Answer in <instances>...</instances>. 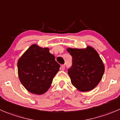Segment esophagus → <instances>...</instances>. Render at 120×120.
<instances>
[{
    "label": "esophagus",
    "mask_w": 120,
    "mask_h": 120,
    "mask_svg": "<svg viewBox=\"0 0 120 120\" xmlns=\"http://www.w3.org/2000/svg\"><path fill=\"white\" fill-rule=\"evenodd\" d=\"M61 69H62V70H64V69H65V65H61Z\"/></svg>",
    "instance_id": "1"
}]
</instances>
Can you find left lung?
Segmentation results:
<instances>
[{
    "mask_svg": "<svg viewBox=\"0 0 120 120\" xmlns=\"http://www.w3.org/2000/svg\"><path fill=\"white\" fill-rule=\"evenodd\" d=\"M72 57V66L68 69L71 83L81 91H89L100 82L104 72L102 60L93 48H68Z\"/></svg>",
    "mask_w": 120,
    "mask_h": 120,
    "instance_id": "8db88e82",
    "label": "left lung"
}]
</instances>
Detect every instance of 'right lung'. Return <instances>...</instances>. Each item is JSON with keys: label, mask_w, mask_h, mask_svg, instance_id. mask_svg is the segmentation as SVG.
<instances>
[{"label": "right lung", "mask_w": 120, "mask_h": 120, "mask_svg": "<svg viewBox=\"0 0 120 120\" xmlns=\"http://www.w3.org/2000/svg\"><path fill=\"white\" fill-rule=\"evenodd\" d=\"M60 68L48 48L32 45L18 60L20 82L30 92L42 94L48 91Z\"/></svg>", "instance_id": "add662e5"}]
</instances>
